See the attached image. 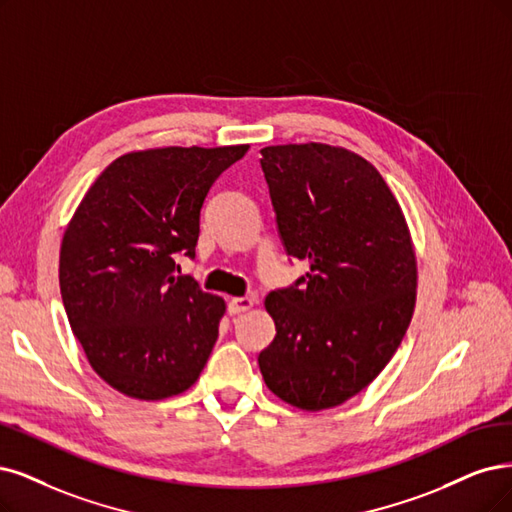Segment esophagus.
Returning <instances> with one entry per match:
<instances>
[{"label":"esophagus","mask_w":512,"mask_h":512,"mask_svg":"<svg viewBox=\"0 0 512 512\" xmlns=\"http://www.w3.org/2000/svg\"><path fill=\"white\" fill-rule=\"evenodd\" d=\"M255 306V297L244 295V297H232L230 304H227V310L230 314H238V312H246Z\"/></svg>","instance_id":"1"}]
</instances>
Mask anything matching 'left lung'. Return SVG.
Wrapping results in <instances>:
<instances>
[{"label": "left lung", "instance_id": "obj_1", "mask_svg": "<svg viewBox=\"0 0 512 512\" xmlns=\"http://www.w3.org/2000/svg\"><path fill=\"white\" fill-rule=\"evenodd\" d=\"M259 162L287 255L310 263L266 297L276 337L259 369L285 403L331 409L367 388L403 342L418 287L409 227L377 168L354 151L272 145Z\"/></svg>", "mask_w": 512, "mask_h": 512}]
</instances>
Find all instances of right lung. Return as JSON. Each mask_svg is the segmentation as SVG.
Returning a JSON list of instances; mask_svg holds the SVG:
<instances>
[{
	"label": "right lung",
	"mask_w": 512,
	"mask_h": 512,
	"mask_svg": "<svg viewBox=\"0 0 512 512\" xmlns=\"http://www.w3.org/2000/svg\"><path fill=\"white\" fill-rule=\"evenodd\" d=\"M246 149L130 151L67 225L59 282L71 331L101 380L132 399L185 392L211 356L225 301L177 276L175 259L196 257L208 189Z\"/></svg>",
	"instance_id": "add662e5"
}]
</instances>
